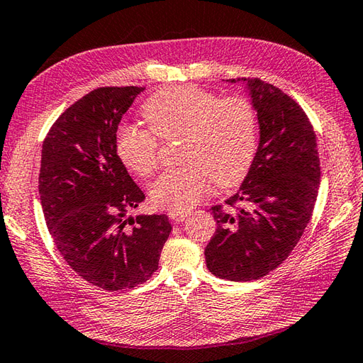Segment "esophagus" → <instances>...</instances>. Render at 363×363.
I'll list each match as a JSON object with an SVG mask.
<instances>
[{"label":"esophagus","mask_w":363,"mask_h":363,"mask_svg":"<svg viewBox=\"0 0 363 363\" xmlns=\"http://www.w3.org/2000/svg\"><path fill=\"white\" fill-rule=\"evenodd\" d=\"M189 213L191 211H188V210H170L169 218H170V221H174V223H182L184 218L189 216Z\"/></svg>","instance_id":"1"}]
</instances>
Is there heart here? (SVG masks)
<instances>
[{
    "instance_id": "b5f03b06",
    "label": "heart",
    "mask_w": 363,
    "mask_h": 363,
    "mask_svg": "<svg viewBox=\"0 0 363 363\" xmlns=\"http://www.w3.org/2000/svg\"><path fill=\"white\" fill-rule=\"evenodd\" d=\"M142 117L150 129L123 125L115 134L118 158L131 172L153 175L160 167L156 138H182L183 166L166 170L150 186L156 207L186 210L202 199L211 182L228 188L248 174L257 147V113L250 99H220L193 85H175L147 99Z\"/></svg>"
}]
</instances>
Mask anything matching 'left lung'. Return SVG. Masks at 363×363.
Wrapping results in <instances>:
<instances>
[{
    "label": "left lung",
    "mask_w": 363,
    "mask_h": 363,
    "mask_svg": "<svg viewBox=\"0 0 363 363\" xmlns=\"http://www.w3.org/2000/svg\"><path fill=\"white\" fill-rule=\"evenodd\" d=\"M240 82L259 123V145L240 189L211 207L216 232L205 248L207 269L229 281H252L286 261L303 235L318 197L316 134L296 101L259 79Z\"/></svg>",
    "instance_id": "1"
}]
</instances>
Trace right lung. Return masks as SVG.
<instances>
[{
    "label": "right lung",
    "instance_id": "add662e5",
    "mask_svg": "<svg viewBox=\"0 0 363 363\" xmlns=\"http://www.w3.org/2000/svg\"><path fill=\"white\" fill-rule=\"evenodd\" d=\"M143 90H93L60 115L43 143L39 196L47 228L71 269L106 291L145 283L172 230L166 215L128 216L145 194L120 161L115 134Z\"/></svg>",
    "mask_w": 363,
    "mask_h": 363
}]
</instances>
